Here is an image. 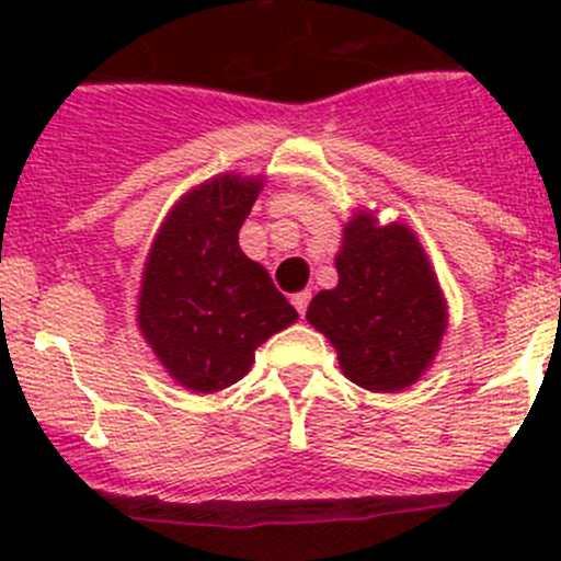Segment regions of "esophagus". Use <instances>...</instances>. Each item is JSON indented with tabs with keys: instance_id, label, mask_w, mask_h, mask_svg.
Listing matches in <instances>:
<instances>
[{
	"instance_id": "obj_1",
	"label": "esophagus",
	"mask_w": 561,
	"mask_h": 561,
	"mask_svg": "<svg viewBox=\"0 0 561 561\" xmlns=\"http://www.w3.org/2000/svg\"><path fill=\"white\" fill-rule=\"evenodd\" d=\"M309 301H312V293L309 290H304V293H296V296H293V307L298 309V314H307V307H309Z\"/></svg>"
}]
</instances>
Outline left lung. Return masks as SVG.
I'll return each instance as SVG.
<instances>
[{
    "label": "left lung",
    "instance_id": "left-lung-1",
    "mask_svg": "<svg viewBox=\"0 0 561 561\" xmlns=\"http://www.w3.org/2000/svg\"><path fill=\"white\" fill-rule=\"evenodd\" d=\"M339 285L317 293L307 320L325 333L344 377L377 393L410 388L432 366L448 307L407 225L358 211L336 254Z\"/></svg>",
    "mask_w": 561,
    "mask_h": 561
}]
</instances>
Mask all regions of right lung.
<instances>
[{"label":"right lung","instance_id":"add662e5","mask_svg":"<svg viewBox=\"0 0 561 561\" xmlns=\"http://www.w3.org/2000/svg\"><path fill=\"white\" fill-rule=\"evenodd\" d=\"M263 179L225 173L186 192L162 222L138 296V325L179 386L222 390L254 350L298 320L268 271L239 247Z\"/></svg>","mask_w":561,"mask_h":561}]
</instances>
